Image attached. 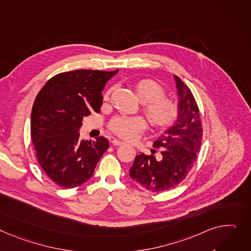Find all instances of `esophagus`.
<instances>
[{
	"instance_id": "34e87169",
	"label": "esophagus",
	"mask_w": 251,
	"mask_h": 251,
	"mask_svg": "<svg viewBox=\"0 0 251 251\" xmlns=\"http://www.w3.org/2000/svg\"><path fill=\"white\" fill-rule=\"evenodd\" d=\"M112 144H113V145H115V146H121V145H124L125 143H124V142H122V141H120V140L113 139V140H112Z\"/></svg>"
}]
</instances>
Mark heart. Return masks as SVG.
<instances>
[{"label": "heart", "instance_id": "heart-1", "mask_svg": "<svg viewBox=\"0 0 251 251\" xmlns=\"http://www.w3.org/2000/svg\"><path fill=\"white\" fill-rule=\"evenodd\" d=\"M135 91L138 99L144 103L142 111L151 126L163 128L171 125L177 115L176 103L168 97H164L163 89L158 82L144 78L135 83ZM111 91H108L106 98ZM146 127L142 117L117 116L109 124L110 130L123 139L132 140Z\"/></svg>", "mask_w": 251, "mask_h": 251}]
</instances>
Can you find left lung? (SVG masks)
Listing matches in <instances>:
<instances>
[{"instance_id":"8db88e82","label":"left lung","mask_w":251,"mask_h":251,"mask_svg":"<svg viewBox=\"0 0 251 251\" xmlns=\"http://www.w3.org/2000/svg\"><path fill=\"white\" fill-rule=\"evenodd\" d=\"M178 96V115L174 125L153 142L161 148V159L138 154L130 169V176L145 189L160 193L186 178L201 148L203 128L195 97L188 86L175 75Z\"/></svg>"}]
</instances>
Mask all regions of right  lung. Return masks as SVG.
<instances>
[{"label":"right lung","instance_id":"right-lung-1","mask_svg":"<svg viewBox=\"0 0 251 251\" xmlns=\"http://www.w3.org/2000/svg\"><path fill=\"white\" fill-rule=\"evenodd\" d=\"M119 70H75L50 78L38 93L31 113V138L46 176L61 188L72 189L90 179L109 148L103 136L79 139L82 118L100 112L102 91Z\"/></svg>","mask_w":251,"mask_h":251}]
</instances>
